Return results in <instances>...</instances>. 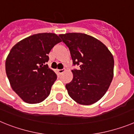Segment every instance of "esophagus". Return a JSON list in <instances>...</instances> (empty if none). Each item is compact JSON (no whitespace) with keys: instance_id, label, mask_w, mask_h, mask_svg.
I'll return each mask as SVG.
<instances>
[{"instance_id":"34e87169","label":"esophagus","mask_w":134,"mask_h":134,"mask_svg":"<svg viewBox=\"0 0 134 134\" xmlns=\"http://www.w3.org/2000/svg\"><path fill=\"white\" fill-rule=\"evenodd\" d=\"M58 72L60 74H62L63 72H65V70L64 69H61V70H58Z\"/></svg>"}]
</instances>
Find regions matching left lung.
I'll return each mask as SVG.
<instances>
[{
  "instance_id": "left-lung-1",
  "label": "left lung",
  "mask_w": 134,
  "mask_h": 134,
  "mask_svg": "<svg viewBox=\"0 0 134 134\" xmlns=\"http://www.w3.org/2000/svg\"><path fill=\"white\" fill-rule=\"evenodd\" d=\"M70 52L74 65L72 80L66 85L68 93L80 105H90L106 93L113 78L114 59L104 43L94 37L81 33L60 34Z\"/></svg>"
}]
</instances>
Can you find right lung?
<instances>
[{
  "label": "right lung",
  "instance_id": "obj_1",
  "mask_svg": "<svg viewBox=\"0 0 134 134\" xmlns=\"http://www.w3.org/2000/svg\"><path fill=\"white\" fill-rule=\"evenodd\" d=\"M61 41L52 33L34 34L10 49L6 59V73L12 89L25 103H40L49 96L57 76L46 63L51 49Z\"/></svg>",
  "mask_w": 134,
  "mask_h": 134
}]
</instances>
